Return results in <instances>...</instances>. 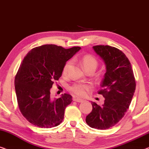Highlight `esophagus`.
Listing matches in <instances>:
<instances>
[{"label":"esophagus","mask_w":149,"mask_h":149,"mask_svg":"<svg viewBox=\"0 0 149 149\" xmlns=\"http://www.w3.org/2000/svg\"><path fill=\"white\" fill-rule=\"evenodd\" d=\"M74 101L77 102H81L83 101V100L80 99V98H74Z\"/></svg>","instance_id":"obj_1"}]
</instances>
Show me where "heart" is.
I'll list each match as a JSON object with an SVG mask.
<instances>
[{
  "mask_svg": "<svg viewBox=\"0 0 149 149\" xmlns=\"http://www.w3.org/2000/svg\"><path fill=\"white\" fill-rule=\"evenodd\" d=\"M81 65L85 72L88 71H95L98 67V61L96 58L91 55H85L81 59ZM71 66V62L68 61L65 65L63 69V75L66 76L68 74V71L70 70ZM91 88V86L87 84L83 83H75L72 86H71L70 90L72 93H74L77 96H84L86 95L87 92Z\"/></svg>",
  "mask_w": 149,
  "mask_h": 149,
  "instance_id": "b5f03b06",
  "label": "heart"
}]
</instances>
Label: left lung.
Listing matches in <instances>:
<instances>
[{"instance_id": "obj_1", "label": "left lung", "mask_w": 149, "mask_h": 149, "mask_svg": "<svg viewBox=\"0 0 149 149\" xmlns=\"http://www.w3.org/2000/svg\"><path fill=\"white\" fill-rule=\"evenodd\" d=\"M95 53L106 66L98 92L104 98V104L92 102L93 110L86 118L90 127L106 130L114 126L124 116L136 90V81L130 62L125 54L117 48L108 45L93 47Z\"/></svg>"}]
</instances>
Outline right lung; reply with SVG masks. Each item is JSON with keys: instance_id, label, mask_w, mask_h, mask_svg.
Returning a JSON list of instances; mask_svg holds the SVG:
<instances>
[{"instance_id": "add662e5", "label": "right lung", "mask_w": 149, "mask_h": 149, "mask_svg": "<svg viewBox=\"0 0 149 149\" xmlns=\"http://www.w3.org/2000/svg\"><path fill=\"white\" fill-rule=\"evenodd\" d=\"M80 49L45 45L33 48L24 57L15 78V88L20 111L32 124L49 128L62 122L72 96L65 93L52 99L50 90L61 76L66 62Z\"/></svg>"}]
</instances>
